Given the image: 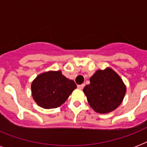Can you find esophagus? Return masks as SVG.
<instances>
[{
  "mask_svg": "<svg viewBox=\"0 0 147 147\" xmlns=\"http://www.w3.org/2000/svg\"><path fill=\"white\" fill-rule=\"evenodd\" d=\"M84 87H85V84H82V85H78L77 88L78 89H80V90H82L83 88H84Z\"/></svg>",
  "mask_w": 147,
  "mask_h": 147,
  "instance_id": "1",
  "label": "esophagus"
}]
</instances>
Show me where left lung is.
<instances>
[{
	"label": "left lung",
	"mask_w": 147,
	"mask_h": 147,
	"mask_svg": "<svg viewBox=\"0 0 147 147\" xmlns=\"http://www.w3.org/2000/svg\"><path fill=\"white\" fill-rule=\"evenodd\" d=\"M83 89L90 106L98 113H109L119 107L126 93V85L111 68L98 70Z\"/></svg>",
	"instance_id": "1"
}]
</instances>
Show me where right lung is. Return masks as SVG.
<instances>
[{
  "mask_svg": "<svg viewBox=\"0 0 147 147\" xmlns=\"http://www.w3.org/2000/svg\"><path fill=\"white\" fill-rule=\"evenodd\" d=\"M31 88L37 105L44 109H52L64 103L76 89V85L62 75L61 71H49L35 78Z\"/></svg>",
  "mask_w": 147,
  "mask_h": 147,
  "instance_id": "1",
  "label": "right lung"
}]
</instances>
